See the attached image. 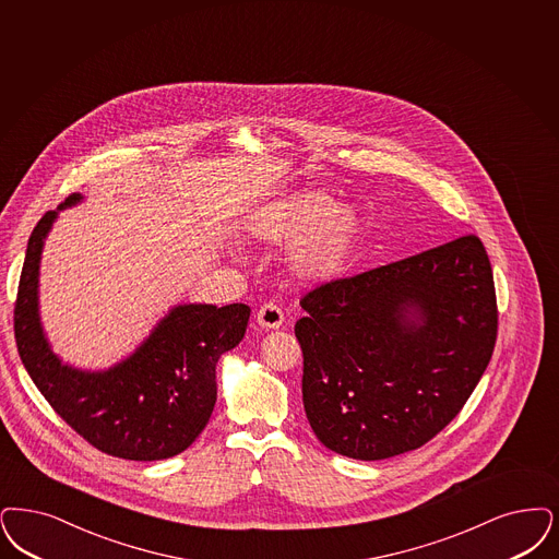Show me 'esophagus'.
I'll return each instance as SVG.
<instances>
[{
	"instance_id": "esophagus-1",
	"label": "esophagus",
	"mask_w": 559,
	"mask_h": 559,
	"mask_svg": "<svg viewBox=\"0 0 559 559\" xmlns=\"http://www.w3.org/2000/svg\"><path fill=\"white\" fill-rule=\"evenodd\" d=\"M283 320H285V316H283V310L276 306V304H264L260 310H258V324L262 326V329H266V331H274V329H278V326H283Z\"/></svg>"
}]
</instances>
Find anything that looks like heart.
<instances>
[{
    "mask_svg": "<svg viewBox=\"0 0 559 559\" xmlns=\"http://www.w3.org/2000/svg\"><path fill=\"white\" fill-rule=\"evenodd\" d=\"M361 233L352 205L335 203L324 191H301L266 205L251 223L258 241L290 243L289 264L304 281H326L349 260Z\"/></svg>",
    "mask_w": 559,
    "mask_h": 559,
    "instance_id": "1",
    "label": "heart"
}]
</instances>
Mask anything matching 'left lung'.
Listing matches in <instances>:
<instances>
[{"label":"left lung","instance_id":"obj_1","mask_svg":"<svg viewBox=\"0 0 559 559\" xmlns=\"http://www.w3.org/2000/svg\"><path fill=\"white\" fill-rule=\"evenodd\" d=\"M301 308L306 416L322 445L364 462L439 435L497 338L491 262L476 235L329 281Z\"/></svg>","mask_w":559,"mask_h":559}]
</instances>
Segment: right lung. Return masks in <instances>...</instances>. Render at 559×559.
I'll use <instances>...</instances> for the list:
<instances>
[{"label": "right lung", "mask_w": 559, "mask_h": 559, "mask_svg": "<svg viewBox=\"0 0 559 559\" xmlns=\"http://www.w3.org/2000/svg\"><path fill=\"white\" fill-rule=\"evenodd\" d=\"M83 200L68 195L58 210ZM45 212L31 233L14 306V336L28 377L53 412L87 443L122 460L179 455L207 425L216 403V364L246 335L249 306L185 304L166 313L133 356L90 372L62 364L39 320V262L58 218Z\"/></svg>", "instance_id": "obj_1"}]
</instances>
